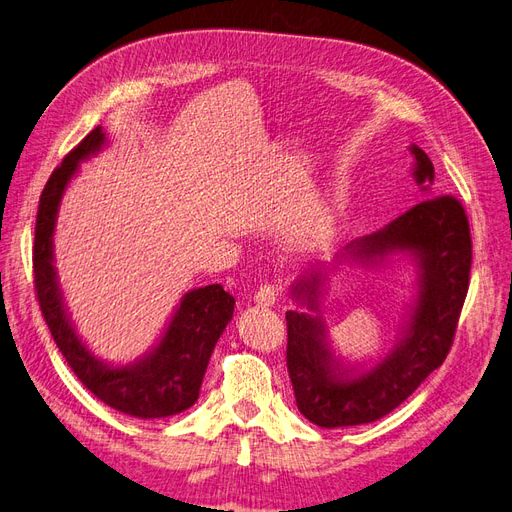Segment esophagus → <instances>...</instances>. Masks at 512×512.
<instances>
[{"instance_id":"obj_1","label":"esophagus","mask_w":512,"mask_h":512,"mask_svg":"<svg viewBox=\"0 0 512 512\" xmlns=\"http://www.w3.org/2000/svg\"><path fill=\"white\" fill-rule=\"evenodd\" d=\"M277 301V290L273 286H262L256 294H254V303L260 307H273Z\"/></svg>"}]
</instances>
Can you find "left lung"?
I'll return each mask as SVG.
<instances>
[{
    "label": "left lung",
    "instance_id": "8db88e82",
    "mask_svg": "<svg viewBox=\"0 0 512 512\" xmlns=\"http://www.w3.org/2000/svg\"><path fill=\"white\" fill-rule=\"evenodd\" d=\"M410 153L421 203L350 241L331 265L307 269L290 288L297 309L286 312V365L299 412L318 427L378 421L406 401L451 350L470 282V224L457 198L431 196L433 164L427 153L416 145H410ZM395 261H408L415 269V294L398 342L380 362H346L330 346L319 316L328 273L342 264L373 268Z\"/></svg>",
    "mask_w": 512,
    "mask_h": 512
}]
</instances>
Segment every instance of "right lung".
Returning a JSON list of instances; mask_svg holds the SVG:
<instances>
[{
  "instance_id": "right-lung-1",
  "label": "right lung",
  "mask_w": 512,
  "mask_h": 512,
  "mask_svg": "<svg viewBox=\"0 0 512 512\" xmlns=\"http://www.w3.org/2000/svg\"><path fill=\"white\" fill-rule=\"evenodd\" d=\"M106 143L108 138L100 126L91 130L44 185L34 241L36 292L59 352L91 393L128 416L145 421L166 418L196 404L211 352L235 312V299L220 284L188 290L170 314L158 342L126 365L102 361L85 346L59 286L53 235L68 183L79 173L81 162L98 156Z\"/></svg>"
}]
</instances>
